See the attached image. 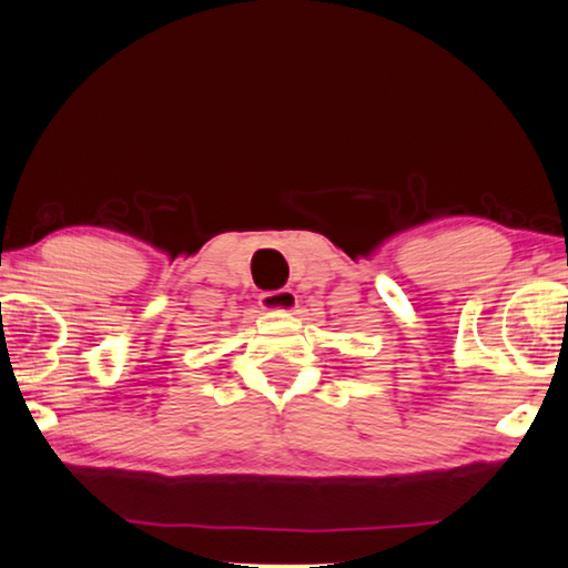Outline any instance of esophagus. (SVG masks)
Listing matches in <instances>:
<instances>
[{
	"label": "esophagus",
	"mask_w": 568,
	"mask_h": 568,
	"mask_svg": "<svg viewBox=\"0 0 568 568\" xmlns=\"http://www.w3.org/2000/svg\"><path fill=\"white\" fill-rule=\"evenodd\" d=\"M261 307L271 310V313H293L297 307V295L291 291V287L261 293Z\"/></svg>",
	"instance_id": "esophagus-1"
}]
</instances>
